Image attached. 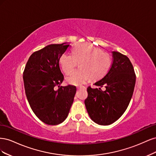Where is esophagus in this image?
<instances>
[{
	"instance_id": "esophagus-1",
	"label": "esophagus",
	"mask_w": 156,
	"mask_h": 156,
	"mask_svg": "<svg viewBox=\"0 0 156 156\" xmlns=\"http://www.w3.org/2000/svg\"><path fill=\"white\" fill-rule=\"evenodd\" d=\"M77 89H81V88L86 89V87H84V86H79V87H77Z\"/></svg>"
}]
</instances>
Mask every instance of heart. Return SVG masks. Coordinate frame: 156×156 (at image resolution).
<instances>
[{"mask_svg": "<svg viewBox=\"0 0 156 156\" xmlns=\"http://www.w3.org/2000/svg\"><path fill=\"white\" fill-rule=\"evenodd\" d=\"M59 65L66 74H69L79 62V69L67 77V81L73 85H81L88 79L97 80L108 72L112 64L109 53L90 44L75 45L72 53H64L60 56Z\"/></svg>", "mask_w": 156, "mask_h": 156, "instance_id": "obj_1", "label": "heart"}]
</instances>
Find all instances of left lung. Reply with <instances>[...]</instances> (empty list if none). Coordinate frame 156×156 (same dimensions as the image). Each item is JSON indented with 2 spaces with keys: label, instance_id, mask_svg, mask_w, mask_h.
<instances>
[{
  "label": "left lung",
  "instance_id": "1",
  "mask_svg": "<svg viewBox=\"0 0 156 156\" xmlns=\"http://www.w3.org/2000/svg\"><path fill=\"white\" fill-rule=\"evenodd\" d=\"M112 64L108 72L94 84L101 88H87L84 100L90 119L96 124L107 126L114 123L124 114L133 96L136 75L127 56L112 51Z\"/></svg>",
  "mask_w": 156,
  "mask_h": 156
}]
</instances>
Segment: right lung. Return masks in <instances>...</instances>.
Segmentation results:
<instances>
[{"label": "right lung", "instance_id": "right-lung-1", "mask_svg": "<svg viewBox=\"0 0 156 156\" xmlns=\"http://www.w3.org/2000/svg\"><path fill=\"white\" fill-rule=\"evenodd\" d=\"M69 47L66 43L51 44L34 52L23 72L29 105L36 116L48 125H58L66 120L76 93L73 85L60 87L64 78L58 59ZM57 86L59 89L56 91Z\"/></svg>", "mask_w": 156, "mask_h": 156}]
</instances>
